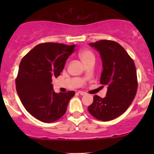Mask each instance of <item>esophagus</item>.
Listing matches in <instances>:
<instances>
[{
    "label": "esophagus",
    "instance_id": "1",
    "mask_svg": "<svg viewBox=\"0 0 154 154\" xmlns=\"http://www.w3.org/2000/svg\"><path fill=\"white\" fill-rule=\"evenodd\" d=\"M78 93L80 94V95H85V94H86V93L84 92V91H79Z\"/></svg>",
    "mask_w": 154,
    "mask_h": 154
}]
</instances>
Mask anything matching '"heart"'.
<instances>
[{"instance_id": "obj_1", "label": "heart", "mask_w": 154, "mask_h": 154, "mask_svg": "<svg viewBox=\"0 0 154 154\" xmlns=\"http://www.w3.org/2000/svg\"><path fill=\"white\" fill-rule=\"evenodd\" d=\"M79 57L86 66L90 63H94L95 56L94 53L89 49H83L79 53Z\"/></svg>"}]
</instances>
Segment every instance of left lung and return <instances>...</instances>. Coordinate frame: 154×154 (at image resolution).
<instances>
[{
  "instance_id": "8db88e82",
  "label": "left lung",
  "mask_w": 154,
  "mask_h": 154,
  "mask_svg": "<svg viewBox=\"0 0 154 154\" xmlns=\"http://www.w3.org/2000/svg\"><path fill=\"white\" fill-rule=\"evenodd\" d=\"M89 45L100 53L103 65L100 82L108 87L106 97L94 95L88 110L97 120L108 122L123 114L135 98L138 88L136 66L125 48L116 42L103 39Z\"/></svg>"
}]
</instances>
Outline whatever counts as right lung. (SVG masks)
I'll return each mask as SVG.
<instances>
[{
    "label": "right lung",
    "mask_w": 154,
    "mask_h": 154,
    "mask_svg": "<svg viewBox=\"0 0 154 154\" xmlns=\"http://www.w3.org/2000/svg\"><path fill=\"white\" fill-rule=\"evenodd\" d=\"M75 45L42 43L22 58L15 80L23 106L33 117L45 123L59 120L66 113L74 91L56 93L52 79L60 75Z\"/></svg>",
    "instance_id": "add662e5"
}]
</instances>
